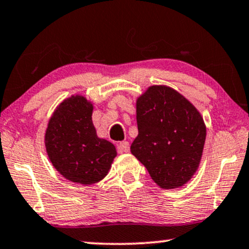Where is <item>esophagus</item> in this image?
Wrapping results in <instances>:
<instances>
[{"label":"esophagus","mask_w":249,"mask_h":249,"mask_svg":"<svg viewBox=\"0 0 249 249\" xmlns=\"http://www.w3.org/2000/svg\"><path fill=\"white\" fill-rule=\"evenodd\" d=\"M119 152H128L130 151V143L127 141H122L118 143Z\"/></svg>","instance_id":"obj_1"}]
</instances>
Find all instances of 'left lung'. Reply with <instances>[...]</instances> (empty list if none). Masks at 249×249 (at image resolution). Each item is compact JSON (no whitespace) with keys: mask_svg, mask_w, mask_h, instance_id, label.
<instances>
[{"mask_svg":"<svg viewBox=\"0 0 249 249\" xmlns=\"http://www.w3.org/2000/svg\"><path fill=\"white\" fill-rule=\"evenodd\" d=\"M138 137L131 152L163 189L190 180L200 163L206 126L183 95L164 85L150 86L137 101Z\"/></svg>","mask_w":249,"mask_h":249,"instance_id":"left-lung-1","label":"left lung"}]
</instances>
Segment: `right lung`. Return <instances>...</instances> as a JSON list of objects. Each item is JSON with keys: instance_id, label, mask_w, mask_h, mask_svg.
Wrapping results in <instances>:
<instances>
[{"instance_id": "right-lung-1", "label": "right lung", "mask_w": 249, "mask_h": 249, "mask_svg": "<svg viewBox=\"0 0 249 249\" xmlns=\"http://www.w3.org/2000/svg\"><path fill=\"white\" fill-rule=\"evenodd\" d=\"M92 110L84 97L72 95L55 109L45 133L46 151L55 170L84 185L102 180L117 155L111 142L98 138Z\"/></svg>"}]
</instances>
